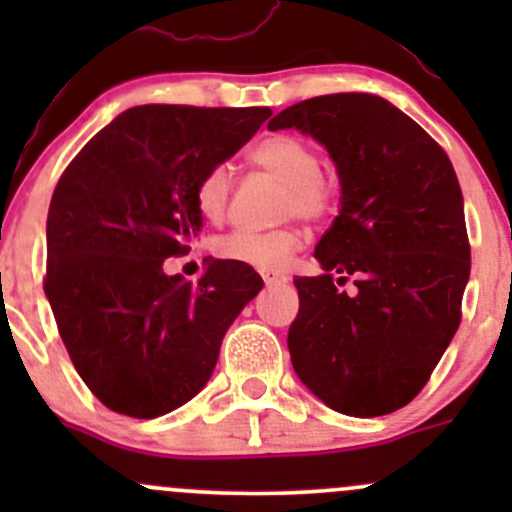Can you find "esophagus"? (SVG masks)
<instances>
[{
    "label": "esophagus",
    "instance_id": "obj_1",
    "mask_svg": "<svg viewBox=\"0 0 512 512\" xmlns=\"http://www.w3.org/2000/svg\"><path fill=\"white\" fill-rule=\"evenodd\" d=\"M262 280H265L267 287H275V285H282V282H287L285 277L277 275V272H262Z\"/></svg>",
    "mask_w": 512,
    "mask_h": 512
}]
</instances>
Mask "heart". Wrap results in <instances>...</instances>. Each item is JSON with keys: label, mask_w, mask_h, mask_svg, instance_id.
I'll return each instance as SVG.
<instances>
[{"label": "heart", "mask_w": 512, "mask_h": 512, "mask_svg": "<svg viewBox=\"0 0 512 512\" xmlns=\"http://www.w3.org/2000/svg\"><path fill=\"white\" fill-rule=\"evenodd\" d=\"M252 160L270 170L272 175L287 183L285 215L297 213L299 218H322L332 203V188L322 178V160L307 141L294 136H272L252 151ZM232 190V168L220 163L213 165L200 178L195 188V205L200 215L210 223H220L227 213ZM302 247V235L297 230H232L220 237L215 250L220 257L242 262L255 270H280L289 255Z\"/></svg>", "instance_id": "heart-1"}]
</instances>
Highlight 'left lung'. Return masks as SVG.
Masks as SVG:
<instances>
[{
  "mask_svg": "<svg viewBox=\"0 0 512 512\" xmlns=\"http://www.w3.org/2000/svg\"><path fill=\"white\" fill-rule=\"evenodd\" d=\"M267 128L322 143L342 188L314 247L324 272L294 280V371L339 414H391L426 386L461 324L471 247L456 170L414 118L374 94L307 98ZM349 274L352 298L336 289Z\"/></svg>",
  "mask_w": 512,
  "mask_h": 512,
  "instance_id": "left-lung-1",
  "label": "left lung"
}]
</instances>
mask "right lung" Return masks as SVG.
I'll return each mask as SVG.
<instances>
[{"label": "right lung", "mask_w": 512, "mask_h": 512, "mask_svg": "<svg viewBox=\"0 0 512 512\" xmlns=\"http://www.w3.org/2000/svg\"><path fill=\"white\" fill-rule=\"evenodd\" d=\"M270 108L148 103L123 111L69 163L46 218L44 292L76 371L111 411L156 418L213 376L225 332L262 277L208 260L198 285L165 275L203 215L195 188Z\"/></svg>", "instance_id": "add662e5"}]
</instances>
